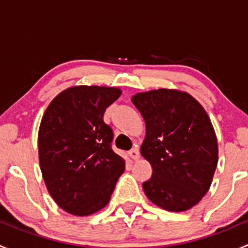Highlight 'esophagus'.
I'll list each match as a JSON object with an SVG mask.
<instances>
[{
  "mask_svg": "<svg viewBox=\"0 0 248 248\" xmlns=\"http://www.w3.org/2000/svg\"><path fill=\"white\" fill-rule=\"evenodd\" d=\"M129 156H131V158L134 159V161L139 159V157H140L139 147H133V149H132L131 151H129Z\"/></svg>",
  "mask_w": 248,
  "mask_h": 248,
  "instance_id": "1",
  "label": "esophagus"
}]
</instances>
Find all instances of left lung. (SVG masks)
Segmentation results:
<instances>
[{
	"label": "left lung",
	"mask_w": 248,
	"mask_h": 248,
	"mask_svg": "<svg viewBox=\"0 0 248 248\" xmlns=\"http://www.w3.org/2000/svg\"><path fill=\"white\" fill-rule=\"evenodd\" d=\"M146 124L141 155L152 176L142 184L154 204L186 211L210 188L218 162V146L204 108L186 92L159 89L132 98Z\"/></svg>",
	"instance_id": "1"
}]
</instances>
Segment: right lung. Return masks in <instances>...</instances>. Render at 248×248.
Segmentation results:
<instances>
[{
  "label": "right lung",
  "mask_w": 248,
  "mask_h": 248,
  "mask_svg": "<svg viewBox=\"0 0 248 248\" xmlns=\"http://www.w3.org/2000/svg\"><path fill=\"white\" fill-rule=\"evenodd\" d=\"M120 94L115 87H71L44 112L41 170L50 196L69 214L87 216L106 206L124 170V161L111 147V127L103 120Z\"/></svg>",
  "instance_id": "obj_1"
}]
</instances>
